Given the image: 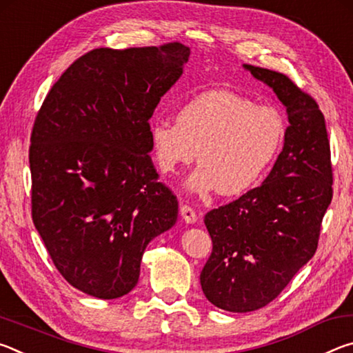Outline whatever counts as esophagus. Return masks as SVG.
Segmentation results:
<instances>
[{
  "instance_id": "1",
  "label": "esophagus",
  "mask_w": 353,
  "mask_h": 353,
  "mask_svg": "<svg viewBox=\"0 0 353 353\" xmlns=\"http://www.w3.org/2000/svg\"><path fill=\"white\" fill-rule=\"evenodd\" d=\"M181 216L187 224H194L198 221V214L194 213V210L188 205H182L181 207Z\"/></svg>"
}]
</instances>
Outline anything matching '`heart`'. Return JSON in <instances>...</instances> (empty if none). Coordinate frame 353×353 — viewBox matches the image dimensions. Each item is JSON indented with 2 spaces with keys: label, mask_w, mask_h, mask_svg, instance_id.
<instances>
[{
  "label": "heart",
  "mask_w": 353,
  "mask_h": 353,
  "mask_svg": "<svg viewBox=\"0 0 353 353\" xmlns=\"http://www.w3.org/2000/svg\"><path fill=\"white\" fill-rule=\"evenodd\" d=\"M280 112L230 90L199 93L179 107L176 121L155 119L149 141L157 168L174 174L194 162L185 183L191 194L241 196L260 185L285 140Z\"/></svg>",
  "instance_id": "b5f03b06"
}]
</instances>
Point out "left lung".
Listing matches in <instances>:
<instances>
[{"label": "left lung", "mask_w": 353, "mask_h": 353, "mask_svg": "<svg viewBox=\"0 0 353 353\" xmlns=\"http://www.w3.org/2000/svg\"><path fill=\"white\" fill-rule=\"evenodd\" d=\"M243 68L271 88L290 126L260 187L205 214L213 250L201 286L208 302L232 313L268 305L312 260L333 193L330 145L316 101L282 73Z\"/></svg>", "instance_id": "1"}]
</instances>
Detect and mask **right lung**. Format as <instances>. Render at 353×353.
<instances>
[{"label": "right lung", "mask_w": 353, "mask_h": 353, "mask_svg": "<svg viewBox=\"0 0 353 353\" xmlns=\"http://www.w3.org/2000/svg\"><path fill=\"white\" fill-rule=\"evenodd\" d=\"M188 57L181 43L93 50L59 77L35 118L34 225L59 272L88 296L132 291L146 246L176 224V196L149 157V119Z\"/></svg>", "instance_id": "1"}]
</instances>
